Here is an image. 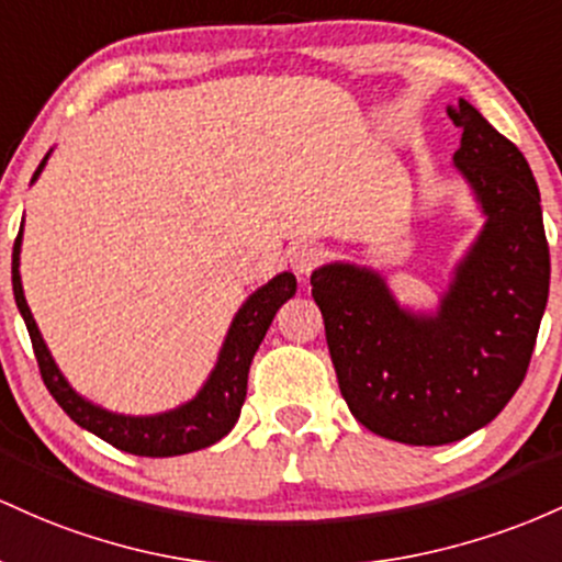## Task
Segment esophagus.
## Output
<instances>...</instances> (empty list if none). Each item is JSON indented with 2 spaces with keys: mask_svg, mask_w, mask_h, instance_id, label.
<instances>
[{
  "mask_svg": "<svg viewBox=\"0 0 562 562\" xmlns=\"http://www.w3.org/2000/svg\"><path fill=\"white\" fill-rule=\"evenodd\" d=\"M321 257H324V251H321V247H315V244L311 241H297L294 247H289L286 251V260L289 265H292V270L297 276H311L315 268H318Z\"/></svg>",
  "mask_w": 562,
  "mask_h": 562,
  "instance_id": "34e87169",
  "label": "esophagus"
}]
</instances>
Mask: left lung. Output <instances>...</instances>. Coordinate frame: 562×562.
Instances as JSON below:
<instances>
[{
	"instance_id": "8db88e82",
	"label": "left lung",
	"mask_w": 562,
	"mask_h": 562,
	"mask_svg": "<svg viewBox=\"0 0 562 562\" xmlns=\"http://www.w3.org/2000/svg\"><path fill=\"white\" fill-rule=\"evenodd\" d=\"M453 164L485 225L438 313L403 311L369 268L331 262L311 276L339 390L352 417L382 438L443 446L481 430L526 380L550 294L539 188L518 145L468 100Z\"/></svg>"
}]
</instances>
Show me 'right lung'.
<instances>
[{"label":"right lung","instance_id":"1","mask_svg":"<svg viewBox=\"0 0 562 562\" xmlns=\"http://www.w3.org/2000/svg\"><path fill=\"white\" fill-rule=\"evenodd\" d=\"M47 156L36 167L34 180L40 178L42 167L47 164ZM21 236L23 225L15 238V247H12V292H15L18 311L26 321L42 380L47 384L49 395L58 401V406L68 417L77 422L79 427H85V430L103 438L113 449L135 453V457H178V453H191L217 443L220 438H225L233 430L238 414H241L244 398H247L251 358L260 348L265 331L273 324V315L279 313L283 302L294 297V292H297V279L292 273L276 276L273 281L265 283L262 289H257L244 302L241 311L233 318L228 337H225L223 350H220L217 366H214L204 387L199 390L196 398L188 401L186 406L175 408V412L156 414V417H124V414L105 412V408L85 401L79 393H74L71 384L63 380L40 329H36L29 302L23 297L21 273H18V265H21Z\"/></svg>","mask_w":562,"mask_h":562}]
</instances>
